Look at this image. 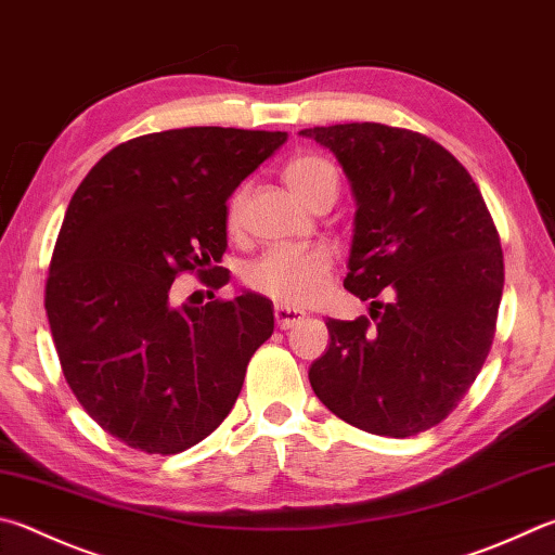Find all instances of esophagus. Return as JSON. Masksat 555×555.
I'll use <instances>...</instances> for the list:
<instances>
[{
	"instance_id": "1",
	"label": "esophagus",
	"mask_w": 555,
	"mask_h": 555,
	"mask_svg": "<svg viewBox=\"0 0 555 555\" xmlns=\"http://www.w3.org/2000/svg\"><path fill=\"white\" fill-rule=\"evenodd\" d=\"M274 318H276V325H279L281 330H291V327L298 325V322L306 318V312H300V310H296V308L276 306V308H274Z\"/></svg>"
}]
</instances>
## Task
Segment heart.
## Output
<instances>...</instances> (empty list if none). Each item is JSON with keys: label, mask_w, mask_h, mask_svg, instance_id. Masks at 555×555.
<instances>
[{"label": "heart", "mask_w": 555, "mask_h": 555, "mask_svg": "<svg viewBox=\"0 0 555 555\" xmlns=\"http://www.w3.org/2000/svg\"><path fill=\"white\" fill-rule=\"evenodd\" d=\"M284 184L298 201L310 206L322 194H335L339 175L327 157L318 153H298L284 165ZM245 204V191L237 189L228 201V228L235 230L240 210ZM335 257L327 247H274L249 261L245 284L259 296H267L276 306L304 308L318 300L330 284Z\"/></svg>", "instance_id": "heart-1"}]
</instances>
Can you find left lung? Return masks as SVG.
Instances as JSON below:
<instances>
[{"instance_id": "1", "label": "left lung", "mask_w": 555, "mask_h": 555, "mask_svg": "<svg viewBox=\"0 0 555 555\" xmlns=\"http://www.w3.org/2000/svg\"><path fill=\"white\" fill-rule=\"evenodd\" d=\"M357 198L345 288L371 318H330L310 366L322 405L369 435L405 439L447 420L486 364L505 259L480 189L444 145L408 128H306Z\"/></svg>"}]
</instances>
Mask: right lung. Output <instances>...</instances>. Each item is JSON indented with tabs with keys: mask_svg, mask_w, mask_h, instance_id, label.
I'll return each mask as SVG.
<instances>
[{
	"mask_svg": "<svg viewBox=\"0 0 555 555\" xmlns=\"http://www.w3.org/2000/svg\"><path fill=\"white\" fill-rule=\"evenodd\" d=\"M284 143L281 130L147 133L99 159L69 201L46 281L50 332L79 405L126 447L172 456L206 439L274 332L267 298L177 306L172 284H228L214 267L228 196Z\"/></svg>",
	"mask_w": 555,
	"mask_h": 555,
	"instance_id": "right-lung-1",
	"label": "right lung"
}]
</instances>
